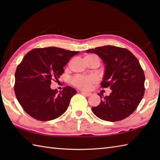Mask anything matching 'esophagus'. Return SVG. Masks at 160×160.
Instances as JSON below:
<instances>
[{"instance_id": "34e87169", "label": "esophagus", "mask_w": 160, "mask_h": 160, "mask_svg": "<svg viewBox=\"0 0 160 160\" xmlns=\"http://www.w3.org/2000/svg\"><path fill=\"white\" fill-rule=\"evenodd\" d=\"M81 93L82 94H83L84 96H89L92 93H89V92H81Z\"/></svg>"}]
</instances>
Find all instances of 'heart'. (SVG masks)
Listing matches in <instances>:
<instances>
[{
    "instance_id": "heart-1",
    "label": "heart",
    "mask_w": 160,
    "mask_h": 160,
    "mask_svg": "<svg viewBox=\"0 0 160 160\" xmlns=\"http://www.w3.org/2000/svg\"><path fill=\"white\" fill-rule=\"evenodd\" d=\"M85 58H94L99 62V59L97 56L94 55H88L85 56ZM96 78L93 76H76L72 78L71 82L74 86H76L78 88L82 90L89 89L92 84L96 82Z\"/></svg>"
}]
</instances>
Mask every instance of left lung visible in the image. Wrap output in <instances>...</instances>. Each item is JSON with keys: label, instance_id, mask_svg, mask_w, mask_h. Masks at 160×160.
<instances>
[{"label": "left lung", "instance_id": "8db88e82", "mask_svg": "<svg viewBox=\"0 0 160 160\" xmlns=\"http://www.w3.org/2000/svg\"><path fill=\"white\" fill-rule=\"evenodd\" d=\"M86 52L95 53L102 59L105 73L101 86L112 90L98 106L92 108L93 113L102 120L112 122L129 117L145 92V76L138 59L128 50L109 45L87 50Z\"/></svg>", "mask_w": 160, "mask_h": 160}]
</instances>
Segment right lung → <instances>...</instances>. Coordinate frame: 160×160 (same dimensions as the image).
Masks as SVG:
<instances>
[{"mask_svg":"<svg viewBox=\"0 0 160 160\" xmlns=\"http://www.w3.org/2000/svg\"><path fill=\"white\" fill-rule=\"evenodd\" d=\"M79 52L52 46L33 49L24 56L16 70L14 92L27 114L45 121L67 111L76 90L67 86L58 93L51 88V80L58 81L70 58Z\"/></svg>","mask_w":160,"mask_h":160,"instance_id":"obj_1","label":"right lung"}]
</instances>
